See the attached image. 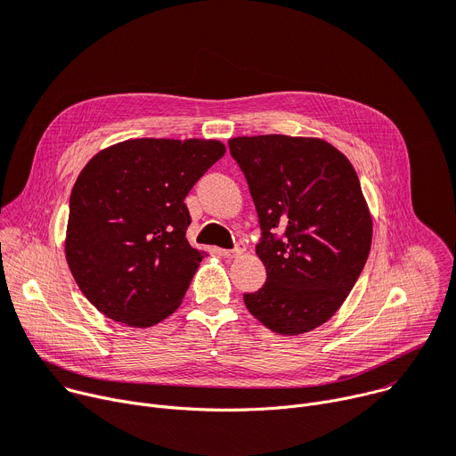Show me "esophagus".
Here are the masks:
<instances>
[{
    "mask_svg": "<svg viewBox=\"0 0 456 456\" xmlns=\"http://www.w3.org/2000/svg\"><path fill=\"white\" fill-rule=\"evenodd\" d=\"M218 253L224 256V258H236L240 255H244V246L238 244L234 249H218Z\"/></svg>",
    "mask_w": 456,
    "mask_h": 456,
    "instance_id": "obj_1",
    "label": "esophagus"
}]
</instances>
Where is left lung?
Masks as SVG:
<instances>
[{
    "label": "left lung",
    "mask_w": 456,
    "mask_h": 456,
    "mask_svg": "<svg viewBox=\"0 0 456 456\" xmlns=\"http://www.w3.org/2000/svg\"><path fill=\"white\" fill-rule=\"evenodd\" d=\"M229 150L258 212L256 255L267 273L244 295L246 306L281 336L312 331L341 308L370 253L359 177L345 154L315 137H234Z\"/></svg>",
    "instance_id": "1"
}]
</instances>
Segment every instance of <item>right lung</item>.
<instances>
[{
	"label": "right lung",
	"mask_w": 456,
	"mask_h": 456,
	"mask_svg": "<svg viewBox=\"0 0 456 456\" xmlns=\"http://www.w3.org/2000/svg\"><path fill=\"white\" fill-rule=\"evenodd\" d=\"M224 154L215 139H128L82 168L69 198L66 260L101 314L148 328L179 308L205 256L187 240L185 198Z\"/></svg>",
	"instance_id": "add662e5"
}]
</instances>
